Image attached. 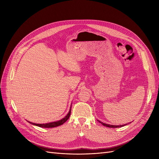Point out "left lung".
<instances>
[{
    "label": "left lung",
    "mask_w": 159,
    "mask_h": 159,
    "mask_svg": "<svg viewBox=\"0 0 159 159\" xmlns=\"http://www.w3.org/2000/svg\"><path fill=\"white\" fill-rule=\"evenodd\" d=\"M101 124H102L103 126H105L107 127H109V128H119V127H122L124 126V125H121V126H114V125H110V124H104L101 122V121H99Z\"/></svg>",
    "instance_id": "obj_1"
}]
</instances>
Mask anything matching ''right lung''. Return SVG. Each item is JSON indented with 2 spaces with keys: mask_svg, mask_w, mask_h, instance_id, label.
<instances>
[{
  "mask_svg": "<svg viewBox=\"0 0 159 159\" xmlns=\"http://www.w3.org/2000/svg\"><path fill=\"white\" fill-rule=\"evenodd\" d=\"M70 113H71V107L69 113H67V116L63 118L62 120H61L59 121H54V122H50V123H47V124H35V123H32V122H29L33 125H35V126H38L39 127H42V128H54V127H57L59 126L60 125H62L63 123H65L66 121L69 119V117L70 116Z\"/></svg>",
  "mask_w": 159,
  "mask_h": 159,
  "instance_id": "add662e5",
  "label": "right lung"
}]
</instances>
